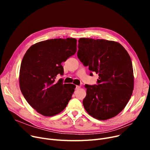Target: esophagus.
Here are the masks:
<instances>
[{
  "mask_svg": "<svg viewBox=\"0 0 150 150\" xmlns=\"http://www.w3.org/2000/svg\"><path fill=\"white\" fill-rule=\"evenodd\" d=\"M80 88V86H76V88H75V89H76V90L79 89Z\"/></svg>",
  "mask_w": 150,
  "mask_h": 150,
  "instance_id": "1",
  "label": "esophagus"
}]
</instances>
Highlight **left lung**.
<instances>
[{"instance_id":"1","label":"left lung","mask_w":150,"mask_h":150,"mask_svg":"<svg viewBox=\"0 0 150 150\" xmlns=\"http://www.w3.org/2000/svg\"><path fill=\"white\" fill-rule=\"evenodd\" d=\"M77 56L84 66L98 74L97 84L84 86L83 101L87 112L105 120L119 114L128 103L134 89L131 58L119 43L92 38L78 40Z\"/></svg>"}]
</instances>
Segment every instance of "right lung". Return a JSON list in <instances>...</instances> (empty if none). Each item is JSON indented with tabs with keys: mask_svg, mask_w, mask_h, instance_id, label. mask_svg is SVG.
<instances>
[{
	"mask_svg": "<svg viewBox=\"0 0 150 150\" xmlns=\"http://www.w3.org/2000/svg\"><path fill=\"white\" fill-rule=\"evenodd\" d=\"M76 52V39H49L31 45L22 59L19 84L28 104L44 116H53L65 109L75 91L73 84L55 78L64 74L61 65Z\"/></svg>",
	"mask_w": 150,
	"mask_h": 150,
	"instance_id": "right-lung-1",
	"label": "right lung"
}]
</instances>
